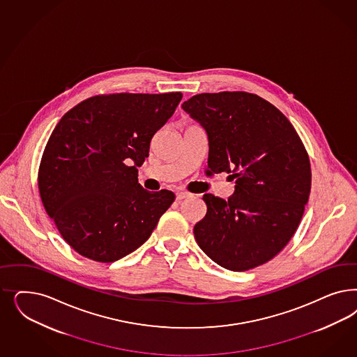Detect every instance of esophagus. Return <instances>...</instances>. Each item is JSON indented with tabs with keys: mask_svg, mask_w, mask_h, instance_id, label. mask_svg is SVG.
Listing matches in <instances>:
<instances>
[{
	"mask_svg": "<svg viewBox=\"0 0 357 357\" xmlns=\"http://www.w3.org/2000/svg\"><path fill=\"white\" fill-rule=\"evenodd\" d=\"M189 197H192V195L188 193V192H184V190H178V192L176 193V199H177V201H183V199L189 198Z\"/></svg>",
	"mask_w": 357,
	"mask_h": 357,
	"instance_id": "esophagus-1",
	"label": "esophagus"
}]
</instances>
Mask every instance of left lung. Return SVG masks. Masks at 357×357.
I'll return each instance as SVG.
<instances>
[{
    "label": "left lung",
    "mask_w": 357,
    "mask_h": 357,
    "mask_svg": "<svg viewBox=\"0 0 357 357\" xmlns=\"http://www.w3.org/2000/svg\"><path fill=\"white\" fill-rule=\"evenodd\" d=\"M181 107L206 131L207 173L235 180L227 201L204 196L206 215L195 226L199 248L235 272L264 264L291 239L309 201L310 161L297 131L251 93H202Z\"/></svg>",
    "instance_id": "1"
}]
</instances>
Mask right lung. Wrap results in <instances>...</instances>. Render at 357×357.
Here are the masks:
<instances>
[{
  "instance_id": "right-lung-1",
  "label": "right lung",
  "mask_w": 357,
  "mask_h": 357,
  "mask_svg": "<svg viewBox=\"0 0 357 357\" xmlns=\"http://www.w3.org/2000/svg\"><path fill=\"white\" fill-rule=\"evenodd\" d=\"M181 98L180 92L94 96L59 121L38 185L47 214L76 252L113 263L150 238L176 197L142 188L138 167Z\"/></svg>"
}]
</instances>
